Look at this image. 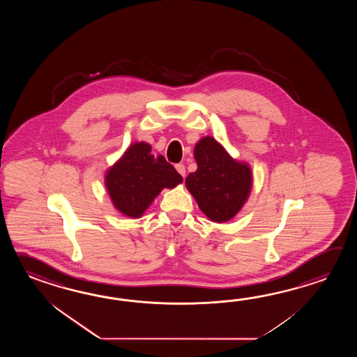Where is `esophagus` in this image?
Masks as SVG:
<instances>
[{"instance_id":"1","label":"esophagus","mask_w":357,"mask_h":357,"mask_svg":"<svg viewBox=\"0 0 357 357\" xmlns=\"http://www.w3.org/2000/svg\"><path fill=\"white\" fill-rule=\"evenodd\" d=\"M176 169H177V172H178L182 177H185V175H186V168H185V166H183L182 163L176 165Z\"/></svg>"}]
</instances>
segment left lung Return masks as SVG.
Wrapping results in <instances>:
<instances>
[{
  "mask_svg": "<svg viewBox=\"0 0 357 357\" xmlns=\"http://www.w3.org/2000/svg\"><path fill=\"white\" fill-rule=\"evenodd\" d=\"M194 157L197 169L185 182L199 208L213 222L234 218L250 194V167L234 160L212 137L197 142Z\"/></svg>",
  "mask_w": 357,
  "mask_h": 357,
  "instance_id": "1",
  "label": "left lung"
}]
</instances>
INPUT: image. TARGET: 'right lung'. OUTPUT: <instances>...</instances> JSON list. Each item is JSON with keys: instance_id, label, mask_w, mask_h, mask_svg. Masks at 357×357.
Segmentation results:
<instances>
[{"instance_id": "1", "label": "right lung", "mask_w": 357, "mask_h": 357, "mask_svg": "<svg viewBox=\"0 0 357 357\" xmlns=\"http://www.w3.org/2000/svg\"><path fill=\"white\" fill-rule=\"evenodd\" d=\"M144 142L131 145L107 171L106 188L116 209L139 218L162 189H172L182 177L163 155H154Z\"/></svg>"}]
</instances>
